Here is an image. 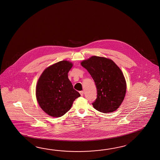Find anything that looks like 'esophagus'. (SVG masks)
Masks as SVG:
<instances>
[{
    "label": "esophagus",
    "mask_w": 160,
    "mask_h": 160,
    "mask_svg": "<svg viewBox=\"0 0 160 160\" xmlns=\"http://www.w3.org/2000/svg\"><path fill=\"white\" fill-rule=\"evenodd\" d=\"M79 93H80V94H81V96H83V93H84V92H83V91H80V92H79Z\"/></svg>",
    "instance_id": "esophagus-1"
}]
</instances>
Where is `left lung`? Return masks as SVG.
<instances>
[{
    "mask_svg": "<svg viewBox=\"0 0 160 160\" xmlns=\"http://www.w3.org/2000/svg\"><path fill=\"white\" fill-rule=\"evenodd\" d=\"M91 75L96 86L97 98L93 107L102 113L113 112L122 103L126 92L123 72L113 61L93 56L81 62Z\"/></svg>",
    "mask_w": 160,
    "mask_h": 160,
    "instance_id": "1",
    "label": "left lung"
}]
</instances>
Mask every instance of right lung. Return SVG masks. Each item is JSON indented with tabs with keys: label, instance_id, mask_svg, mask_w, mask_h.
Here are the masks:
<instances>
[{
	"label": "right lung",
	"instance_id": "1",
	"mask_svg": "<svg viewBox=\"0 0 160 160\" xmlns=\"http://www.w3.org/2000/svg\"><path fill=\"white\" fill-rule=\"evenodd\" d=\"M72 63L60 61L47 67L38 80L36 95L41 109L52 117H61L70 109L80 94L68 78Z\"/></svg>",
	"mask_w": 160,
	"mask_h": 160
}]
</instances>
